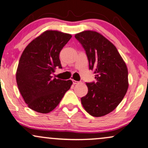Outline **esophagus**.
I'll list each match as a JSON object with an SVG mask.
<instances>
[{"mask_svg": "<svg viewBox=\"0 0 148 148\" xmlns=\"http://www.w3.org/2000/svg\"><path fill=\"white\" fill-rule=\"evenodd\" d=\"M72 82H73V84H74V85H76V84H77V83H79V82H78V81H74V80H72Z\"/></svg>", "mask_w": 148, "mask_h": 148, "instance_id": "obj_1", "label": "esophagus"}]
</instances>
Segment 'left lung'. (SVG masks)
Returning <instances> with one entry per match:
<instances>
[{
	"instance_id": "8db88e82",
	"label": "left lung",
	"mask_w": 148,
	"mask_h": 148,
	"mask_svg": "<svg viewBox=\"0 0 148 148\" xmlns=\"http://www.w3.org/2000/svg\"><path fill=\"white\" fill-rule=\"evenodd\" d=\"M84 48L95 82L86 83L88 94L81 101L84 109L95 117L112 112L121 102L128 88V72L125 62L110 40L94 31L75 35Z\"/></svg>"
}]
</instances>
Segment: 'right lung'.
<instances>
[{"label": "right lung", "mask_w": 148, "mask_h": 148, "mask_svg": "<svg viewBox=\"0 0 148 148\" xmlns=\"http://www.w3.org/2000/svg\"><path fill=\"white\" fill-rule=\"evenodd\" d=\"M72 38L69 34L47 30L25 47L19 60L16 83L30 109L47 114L59 104L72 81L53 79L56 67L61 69L59 54Z\"/></svg>", "instance_id": "obj_1"}]
</instances>
